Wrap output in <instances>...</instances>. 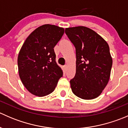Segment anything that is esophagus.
I'll use <instances>...</instances> for the list:
<instances>
[{
    "mask_svg": "<svg viewBox=\"0 0 128 128\" xmlns=\"http://www.w3.org/2000/svg\"><path fill=\"white\" fill-rule=\"evenodd\" d=\"M64 70H65V71H67V70H68V66H67V65L64 66Z\"/></svg>",
    "mask_w": 128,
    "mask_h": 128,
    "instance_id": "esophagus-1",
    "label": "esophagus"
}]
</instances>
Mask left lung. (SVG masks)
Listing matches in <instances>:
<instances>
[{"instance_id": "8db88e82", "label": "left lung", "mask_w": 128, "mask_h": 128, "mask_svg": "<svg viewBox=\"0 0 128 128\" xmlns=\"http://www.w3.org/2000/svg\"><path fill=\"white\" fill-rule=\"evenodd\" d=\"M65 33L76 48V72L70 80L72 92L84 100L102 94L109 81L112 58L106 41L86 26L66 28Z\"/></svg>"}]
</instances>
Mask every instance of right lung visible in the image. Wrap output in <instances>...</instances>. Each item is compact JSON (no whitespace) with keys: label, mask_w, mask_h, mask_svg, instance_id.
Here are the masks:
<instances>
[{"label":"right lung","mask_w":128,"mask_h":128,"mask_svg":"<svg viewBox=\"0 0 128 128\" xmlns=\"http://www.w3.org/2000/svg\"><path fill=\"white\" fill-rule=\"evenodd\" d=\"M64 33L63 28L44 24L34 30L24 42L18 56V73L24 86L33 95L50 94L62 77L54 48Z\"/></svg>","instance_id":"right-lung-1"}]
</instances>
